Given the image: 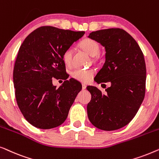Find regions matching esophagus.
<instances>
[{"label": "esophagus", "instance_id": "1", "mask_svg": "<svg viewBox=\"0 0 159 159\" xmlns=\"http://www.w3.org/2000/svg\"><path fill=\"white\" fill-rule=\"evenodd\" d=\"M87 88V85L85 84H82V90H85Z\"/></svg>", "mask_w": 159, "mask_h": 159}]
</instances>
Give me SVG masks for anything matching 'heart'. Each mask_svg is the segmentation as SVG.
<instances>
[{"mask_svg":"<svg viewBox=\"0 0 159 159\" xmlns=\"http://www.w3.org/2000/svg\"><path fill=\"white\" fill-rule=\"evenodd\" d=\"M80 46L82 49L87 52L91 56H97L100 51V45L97 41L90 38H85L80 43ZM73 49L72 48H68L64 51L62 55L63 61L66 66H70L72 61ZM95 75L93 69H75L71 71V75L73 79L82 82H88Z\"/></svg>","mask_w":159,"mask_h":159,"instance_id":"obj_1","label":"heart"}]
</instances>
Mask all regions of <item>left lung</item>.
Segmentation results:
<instances>
[{
    "mask_svg": "<svg viewBox=\"0 0 159 159\" xmlns=\"http://www.w3.org/2000/svg\"><path fill=\"white\" fill-rule=\"evenodd\" d=\"M88 38L101 43L106 50L105 63L95 76V82L111 83L105 94L96 87H87L92 96L87 106L88 119L100 129H120L132 121L144 99V56L138 43L122 29L98 30Z\"/></svg>",
    "mask_w": 159,
    "mask_h": 159,
    "instance_id": "obj_1",
    "label": "left lung"
}]
</instances>
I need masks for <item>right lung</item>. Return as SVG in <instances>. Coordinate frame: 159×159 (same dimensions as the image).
I'll return each instance as SVG.
<instances>
[{"instance_id":"right-lung-1","label":"right lung","mask_w":159,"mask_h":159,"mask_svg":"<svg viewBox=\"0 0 159 159\" xmlns=\"http://www.w3.org/2000/svg\"><path fill=\"white\" fill-rule=\"evenodd\" d=\"M84 34L44 26L31 32L19 48L13 72L15 96L21 114L34 127L52 129L66 119L82 84L71 78L56 88L52 78L64 77L63 53Z\"/></svg>"}]
</instances>
